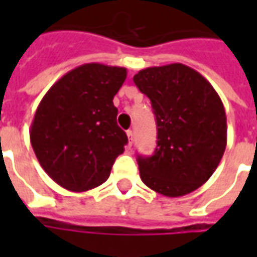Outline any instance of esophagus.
Here are the masks:
<instances>
[{"label": "esophagus", "instance_id": "1", "mask_svg": "<svg viewBox=\"0 0 257 257\" xmlns=\"http://www.w3.org/2000/svg\"><path fill=\"white\" fill-rule=\"evenodd\" d=\"M126 136H128V145L132 146V142H134V132H132V131H126Z\"/></svg>", "mask_w": 257, "mask_h": 257}]
</instances>
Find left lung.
Wrapping results in <instances>:
<instances>
[{"mask_svg": "<svg viewBox=\"0 0 257 257\" xmlns=\"http://www.w3.org/2000/svg\"><path fill=\"white\" fill-rule=\"evenodd\" d=\"M134 82L151 100L158 131L154 154L138 158L143 183L165 197L197 190L226 150V111L217 92L182 63L140 70Z\"/></svg>", "mask_w": 257, "mask_h": 257, "instance_id": "left-lung-1", "label": "left lung"}]
</instances>
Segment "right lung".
<instances>
[{"instance_id":"1","label":"right lung","mask_w":257,"mask_h":257,"mask_svg":"<svg viewBox=\"0 0 257 257\" xmlns=\"http://www.w3.org/2000/svg\"><path fill=\"white\" fill-rule=\"evenodd\" d=\"M126 68L86 63L58 79L37 107L30 142L53 182L82 193L104 183L128 143L112 99Z\"/></svg>"}]
</instances>
